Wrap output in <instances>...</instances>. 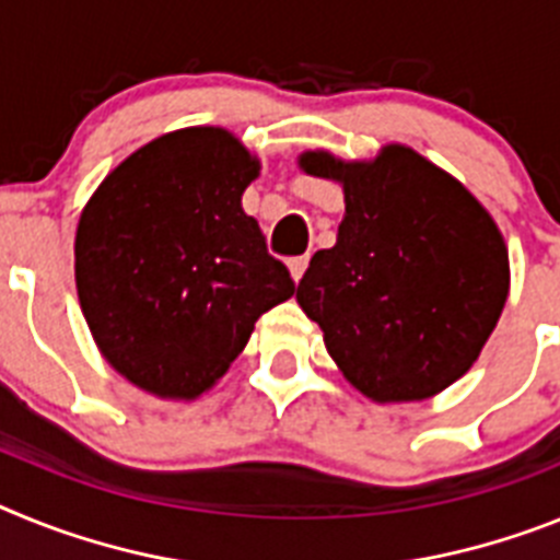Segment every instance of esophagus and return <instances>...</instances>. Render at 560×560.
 Wrapping results in <instances>:
<instances>
[{"instance_id": "esophagus-1", "label": "esophagus", "mask_w": 560, "mask_h": 560, "mask_svg": "<svg viewBox=\"0 0 560 560\" xmlns=\"http://www.w3.org/2000/svg\"><path fill=\"white\" fill-rule=\"evenodd\" d=\"M287 265H290V276H293V281H301V276H304V270H307L310 265V256H295V259H290Z\"/></svg>"}]
</instances>
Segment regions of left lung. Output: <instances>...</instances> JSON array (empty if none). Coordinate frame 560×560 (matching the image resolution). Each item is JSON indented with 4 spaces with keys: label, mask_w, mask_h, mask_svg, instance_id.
Masks as SVG:
<instances>
[{
    "label": "left lung",
    "mask_w": 560,
    "mask_h": 560,
    "mask_svg": "<svg viewBox=\"0 0 560 560\" xmlns=\"http://www.w3.org/2000/svg\"><path fill=\"white\" fill-rule=\"evenodd\" d=\"M301 168L343 183L338 242L310 259L295 299L354 388L425 400L474 366L508 301L502 233L465 188L406 145L374 163L307 152Z\"/></svg>",
    "instance_id": "1"
}]
</instances>
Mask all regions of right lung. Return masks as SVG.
Returning <instances> with one entry per match:
<instances>
[{
	"instance_id": "1",
	"label": "right lung",
	"mask_w": 560,
	"mask_h": 560,
	"mask_svg": "<svg viewBox=\"0 0 560 560\" xmlns=\"http://www.w3.org/2000/svg\"><path fill=\"white\" fill-rule=\"evenodd\" d=\"M259 160L197 126L138 149L101 183L75 233L81 310L106 361L158 397L220 381L253 324L295 293L242 194Z\"/></svg>"
}]
</instances>
